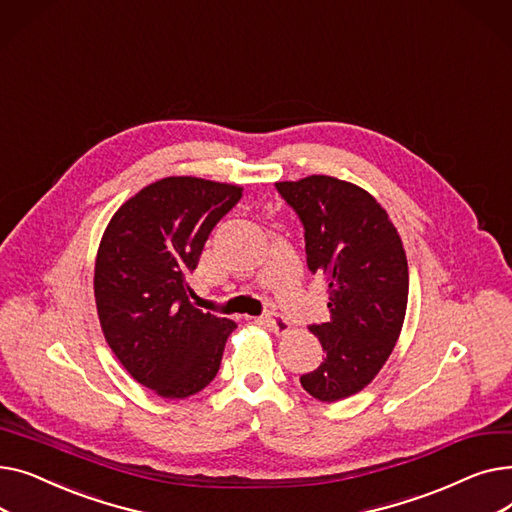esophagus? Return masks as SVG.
Here are the masks:
<instances>
[{"label":"esophagus","mask_w":512,"mask_h":512,"mask_svg":"<svg viewBox=\"0 0 512 512\" xmlns=\"http://www.w3.org/2000/svg\"><path fill=\"white\" fill-rule=\"evenodd\" d=\"M263 324L270 328L272 332H276L278 336H284V334L290 332V321L280 313H267L263 317Z\"/></svg>","instance_id":"esophagus-1"}]
</instances>
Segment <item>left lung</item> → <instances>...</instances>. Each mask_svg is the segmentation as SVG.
<instances>
[{
  "mask_svg": "<svg viewBox=\"0 0 512 512\" xmlns=\"http://www.w3.org/2000/svg\"><path fill=\"white\" fill-rule=\"evenodd\" d=\"M276 191L303 224L309 272L330 292V319L309 326L326 357L301 386L324 402L353 396L378 375L405 321V249L386 209L351 182L309 176Z\"/></svg>",
  "mask_w": 512,
  "mask_h": 512,
  "instance_id": "1",
  "label": "left lung"
}]
</instances>
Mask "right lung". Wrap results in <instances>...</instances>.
Returning a JSON list of instances; mask_svg holds the SVG:
<instances>
[{"label": "right lung", "instance_id": "right-lung-1", "mask_svg": "<svg viewBox=\"0 0 512 512\" xmlns=\"http://www.w3.org/2000/svg\"><path fill=\"white\" fill-rule=\"evenodd\" d=\"M240 197L242 186L161 178L128 199L101 238L95 301L105 340L134 380L164 398L203 390L236 328L191 305L186 276Z\"/></svg>", "mask_w": 512, "mask_h": 512}]
</instances>
